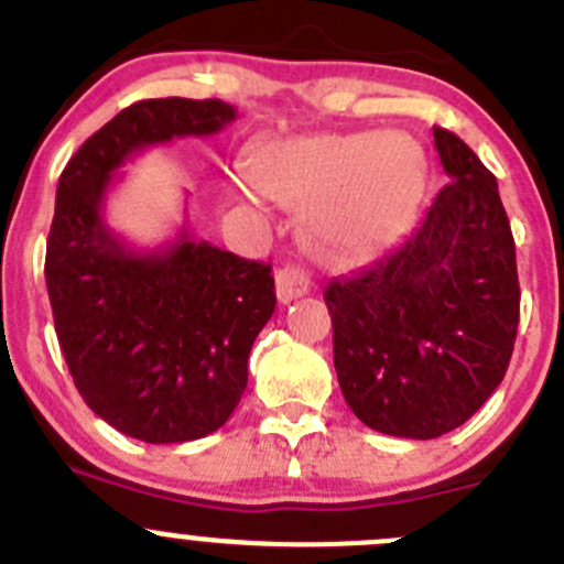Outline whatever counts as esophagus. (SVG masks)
<instances>
[{"label":"esophagus","instance_id":"esophagus-1","mask_svg":"<svg viewBox=\"0 0 564 564\" xmlns=\"http://www.w3.org/2000/svg\"><path fill=\"white\" fill-rule=\"evenodd\" d=\"M310 293V276L301 269H293V265H284V269L276 271V299L280 304H290V301L301 299V295Z\"/></svg>","mask_w":564,"mask_h":564}]
</instances>
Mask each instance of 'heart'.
I'll list each match as a JSON object with an SVG mask.
<instances>
[{"mask_svg":"<svg viewBox=\"0 0 564 564\" xmlns=\"http://www.w3.org/2000/svg\"><path fill=\"white\" fill-rule=\"evenodd\" d=\"M241 199L254 194L301 208L304 247L323 263H359L387 249L414 219L427 183L420 142L400 131L317 133L254 150Z\"/></svg>","mask_w":564,"mask_h":564,"instance_id":"obj_1","label":"heart"}]
</instances>
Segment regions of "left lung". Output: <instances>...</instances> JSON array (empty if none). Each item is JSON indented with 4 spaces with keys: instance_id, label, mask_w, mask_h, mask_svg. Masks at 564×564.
I'll return each instance as SVG.
<instances>
[{
    "instance_id": "8db88e82",
    "label": "left lung",
    "mask_w": 564,
    "mask_h": 564,
    "mask_svg": "<svg viewBox=\"0 0 564 564\" xmlns=\"http://www.w3.org/2000/svg\"><path fill=\"white\" fill-rule=\"evenodd\" d=\"M433 139L447 183L420 227L323 293L345 403L372 431L422 442L460 427L494 394L521 306L496 177L447 128Z\"/></svg>"
}]
</instances>
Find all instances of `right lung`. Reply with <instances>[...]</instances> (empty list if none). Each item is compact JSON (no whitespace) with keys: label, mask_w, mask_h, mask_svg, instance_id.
I'll use <instances>...</instances> for the list:
<instances>
[{"label":"right lung","mask_w":564,"mask_h":564,"mask_svg":"<svg viewBox=\"0 0 564 564\" xmlns=\"http://www.w3.org/2000/svg\"><path fill=\"white\" fill-rule=\"evenodd\" d=\"M236 117L216 98L139 100L59 175L46 243L59 348L85 403L139 442H194L230 420L276 293L271 265L197 241L186 225L164 247H131L106 225V194L150 144L210 137Z\"/></svg>","instance_id":"obj_1"}]
</instances>
